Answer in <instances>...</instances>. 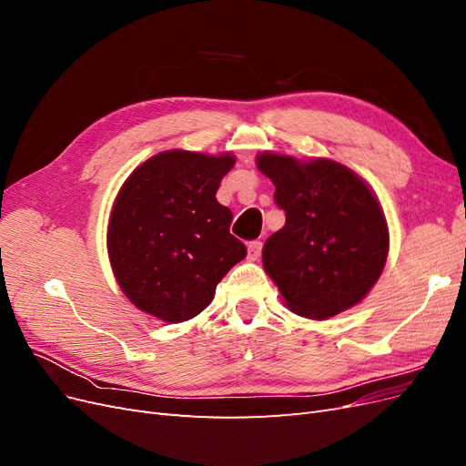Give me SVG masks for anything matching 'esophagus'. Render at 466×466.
Instances as JSON below:
<instances>
[{
  "instance_id": "obj_1",
  "label": "esophagus",
  "mask_w": 466,
  "mask_h": 466,
  "mask_svg": "<svg viewBox=\"0 0 466 466\" xmlns=\"http://www.w3.org/2000/svg\"><path fill=\"white\" fill-rule=\"evenodd\" d=\"M248 248V260H257L260 257V250H262V243L260 241H250L247 245Z\"/></svg>"
}]
</instances>
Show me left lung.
<instances>
[{
	"mask_svg": "<svg viewBox=\"0 0 466 466\" xmlns=\"http://www.w3.org/2000/svg\"><path fill=\"white\" fill-rule=\"evenodd\" d=\"M286 225L266 238L262 264L293 313L329 319L360 303L379 279L389 229L373 192L348 167L262 153Z\"/></svg>",
	"mask_w": 466,
	"mask_h": 466,
	"instance_id": "1",
	"label": "left lung"
}]
</instances>
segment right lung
<instances>
[{"label":"right lung","instance_id":"obj_1","mask_svg":"<svg viewBox=\"0 0 466 466\" xmlns=\"http://www.w3.org/2000/svg\"><path fill=\"white\" fill-rule=\"evenodd\" d=\"M233 155L165 151L124 182L108 223L110 264L122 291L167 322L202 313L216 286L247 257L229 233L233 214L216 200Z\"/></svg>","mask_w":466,"mask_h":466}]
</instances>
